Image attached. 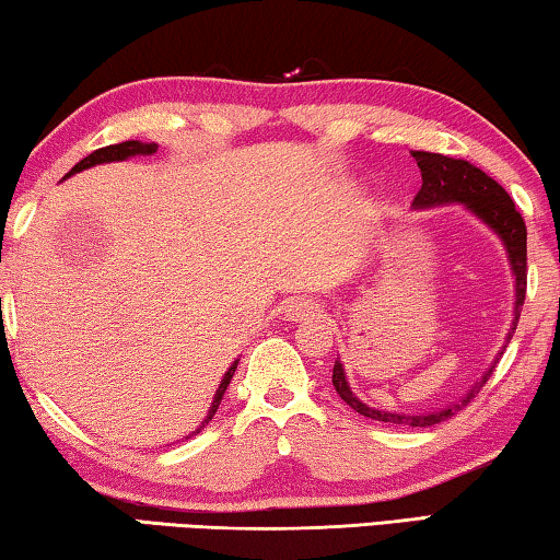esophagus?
Instances as JSON below:
<instances>
[{"mask_svg": "<svg viewBox=\"0 0 560 560\" xmlns=\"http://www.w3.org/2000/svg\"><path fill=\"white\" fill-rule=\"evenodd\" d=\"M315 313H317L315 305L307 300H292L285 305V315H288V319H292V323H302V319L315 317Z\"/></svg>", "mask_w": 560, "mask_h": 560, "instance_id": "obj_1", "label": "esophagus"}]
</instances>
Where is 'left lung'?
Wrapping results in <instances>:
<instances>
[{
	"label": "left lung",
	"instance_id": "1",
	"mask_svg": "<svg viewBox=\"0 0 560 560\" xmlns=\"http://www.w3.org/2000/svg\"><path fill=\"white\" fill-rule=\"evenodd\" d=\"M411 159L417 161V166L421 171V188L415 196V208H434V206H448V203H462L469 213H474L481 223H487L493 233L501 237L503 247H506L509 255V265L513 272V282H516V302H513V325L511 332L506 337V342L511 340L513 329L518 325V315L521 307H524L526 300V223L521 213L513 206L511 196L503 190L497 180L487 176L481 168L471 166L469 161L462 159H448V155L442 153H429V151H411ZM503 350L499 352V357ZM491 362L487 372L481 374V380H476L474 387L464 394L459 401L448 405L446 409H436V411H427V415H401V411H382L374 409L370 405H364L362 399H357V394H352L350 382L345 377V366L340 362V357L335 360L332 366V384L340 397L350 405L354 411H360L362 417H370L374 421H384V424H401V427H434L439 421L448 419L456 411L464 409L469 401L479 394L483 384L489 382L493 366L499 362Z\"/></svg>",
	"mask_w": 560,
	"mask_h": 560
}]
</instances>
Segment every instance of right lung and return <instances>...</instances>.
<instances>
[{
	"label": "right lung",
	"mask_w": 560,
	"mask_h": 560,
	"mask_svg": "<svg viewBox=\"0 0 560 560\" xmlns=\"http://www.w3.org/2000/svg\"><path fill=\"white\" fill-rule=\"evenodd\" d=\"M155 149H159V145L155 143H141V141H124V143H114V145H106V149H98V151H94V153H89L84 161H79L77 166H73L69 173H67V178L69 176H73V173H79V171H84V168H91V166H98V163H112V161H126V159H131V155H151V153H155ZM235 366H237V360L228 366V372H225V377L220 380V384H218V389H215V397H213V405H210V409H208V417L200 421V427L196 429L194 434H198L200 429H203L210 419L215 417V411H218V407H220V399H223V394H225V389H228V384H231V380H233V374H235ZM194 434H188L186 439H190Z\"/></svg>",
	"instance_id": "right-lung-1"
}]
</instances>
